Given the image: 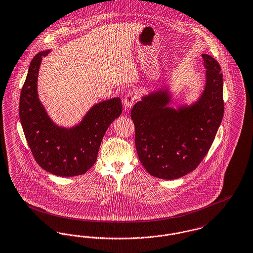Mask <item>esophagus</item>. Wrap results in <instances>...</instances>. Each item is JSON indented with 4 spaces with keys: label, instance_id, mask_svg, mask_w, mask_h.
I'll return each instance as SVG.
<instances>
[{
    "label": "esophagus",
    "instance_id": "esophagus-1",
    "mask_svg": "<svg viewBox=\"0 0 253 253\" xmlns=\"http://www.w3.org/2000/svg\"><path fill=\"white\" fill-rule=\"evenodd\" d=\"M135 100H136V94L134 93V92L129 91V92L125 95L123 103H124V106H125L126 108H131V107L134 105Z\"/></svg>",
    "mask_w": 253,
    "mask_h": 253
}]
</instances>
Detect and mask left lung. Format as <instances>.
<instances>
[{
    "label": "left lung",
    "instance_id": "left-lung-1",
    "mask_svg": "<svg viewBox=\"0 0 253 253\" xmlns=\"http://www.w3.org/2000/svg\"><path fill=\"white\" fill-rule=\"evenodd\" d=\"M202 56L208 70L207 83L195 104L170 108V95L159 90L142 97L131 111L138 159L156 178L175 179L195 170L208 154L222 122L221 67L212 56Z\"/></svg>",
    "mask_w": 253,
    "mask_h": 253
}]
</instances>
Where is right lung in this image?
Here are the masks:
<instances>
[{
	"mask_svg": "<svg viewBox=\"0 0 253 253\" xmlns=\"http://www.w3.org/2000/svg\"><path fill=\"white\" fill-rule=\"evenodd\" d=\"M49 50L41 51L30 62L21 90L19 116L27 142L44 170L60 177L85 174L94 164L108 127L122 112L121 100L115 97L94 105L85 118L71 129L55 125L38 98L37 78L42 58Z\"/></svg>",
	"mask_w": 253,
	"mask_h": 253,
	"instance_id": "add662e5",
	"label": "right lung"
}]
</instances>
